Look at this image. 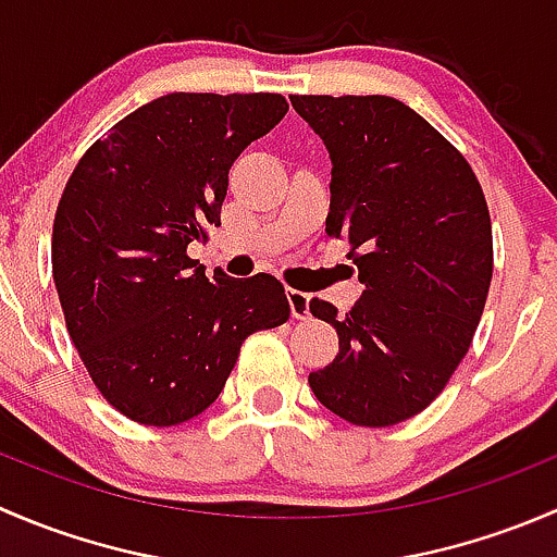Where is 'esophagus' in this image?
Here are the masks:
<instances>
[{
  "instance_id": "1",
  "label": "esophagus",
  "mask_w": 557,
  "mask_h": 557,
  "mask_svg": "<svg viewBox=\"0 0 557 557\" xmlns=\"http://www.w3.org/2000/svg\"><path fill=\"white\" fill-rule=\"evenodd\" d=\"M288 305L290 314L296 320H307V314H310V294H305V290H288Z\"/></svg>"
}]
</instances>
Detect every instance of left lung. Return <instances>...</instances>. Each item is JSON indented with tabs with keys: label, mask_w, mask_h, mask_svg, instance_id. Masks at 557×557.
I'll use <instances>...</instances> for the list:
<instances>
[{
	"label": "left lung",
	"mask_w": 557,
	"mask_h": 557,
	"mask_svg": "<svg viewBox=\"0 0 557 557\" xmlns=\"http://www.w3.org/2000/svg\"><path fill=\"white\" fill-rule=\"evenodd\" d=\"M331 156L325 234L350 243L363 294L347 314L312 299L339 334L310 374L342 420L385 429L423 412L469 352L493 277V228L469 161L391 97H290Z\"/></svg>",
	"instance_id": "8db88e82"
}]
</instances>
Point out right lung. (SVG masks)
I'll list each match as a JSON object with an SVG mask.
<instances>
[{
	"label": "right lung",
	"mask_w": 557,
	"mask_h": 557,
	"mask_svg": "<svg viewBox=\"0 0 557 557\" xmlns=\"http://www.w3.org/2000/svg\"><path fill=\"white\" fill-rule=\"evenodd\" d=\"M285 112L280 94H166L117 121L66 180L50 247L66 331L134 423L205 412L247 336L288 320L277 277L210 280L188 256L221 226L237 156Z\"/></svg>",
	"instance_id": "add662e5"
}]
</instances>
